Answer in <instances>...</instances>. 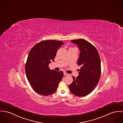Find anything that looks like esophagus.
<instances>
[{"label":"esophagus","instance_id":"obj_1","mask_svg":"<svg viewBox=\"0 0 123 123\" xmlns=\"http://www.w3.org/2000/svg\"><path fill=\"white\" fill-rule=\"evenodd\" d=\"M64 74L65 76H68L69 75V74H68L67 73H66V72H64Z\"/></svg>","mask_w":123,"mask_h":123}]
</instances>
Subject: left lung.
Returning <instances> with one entry per match:
<instances>
[{
  "label": "left lung",
  "mask_w": 123,
  "mask_h": 123,
  "mask_svg": "<svg viewBox=\"0 0 123 123\" xmlns=\"http://www.w3.org/2000/svg\"><path fill=\"white\" fill-rule=\"evenodd\" d=\"M80 50L78 65L81 66L77 78L73 76V81L69 85L70 91L77 96L90 94L97 85L101 73V60L99 53L95 46L83 39L72 40Z\"/></svg>",
  "instance_id": "obj_1"
}]
</instances>
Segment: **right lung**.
<instances>
[{
    "label": "right lung",
    "mask_w": 123,
    "mask_h": 123,
    "mask_svg": "<svg viewBox=\"0 0 123 123\" xmlns=\"http://www.w3.org/2000/svg\"><path fill=\"white\" fill-rule=\"evenodd\" d=\"M64 44L57 40H43L29 51L25 65L27 78L33 89L46 96L54 93L63 77L62 71L51 70L49 64L54 61L57 51Z\"/></svg>",
    "instance_id": "1"
}]
</instances>
